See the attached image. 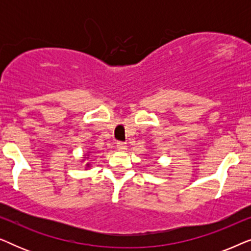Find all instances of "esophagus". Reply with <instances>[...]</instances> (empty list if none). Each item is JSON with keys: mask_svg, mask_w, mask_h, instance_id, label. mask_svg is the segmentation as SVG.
<instances>
[{"mask_svg": "<svg viewBox=\"0 0 251 251\" xmlns=\"http://www.w3.org/2000/svg\"><path fill=\"white\" fill-rule=\"evenodd\" d=\"M116 147H118V150H120V151H123V150H126V143L125 142H118L116 143Z\"/></svg>", "mask_w": 251, "mask_h": 251, "instance_id": "obj_1", "label": "esophagus"}]
</instances>
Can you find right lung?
<instances>
[{
	"label": "right lung",
	"instance_id": "right-lung-1",
	"mask_svg": "<svg viewBox=\"0 0 251 251\" xmlns=\"http://www.w3.org/2000/svg\"><path fill=\"white\" fill-rule=\"evenodd\" d=\"M88 166H89V164H88Z\"/></svg>",
	"mask_w": 251,
	"mask_h": 251
}]
</instances>
